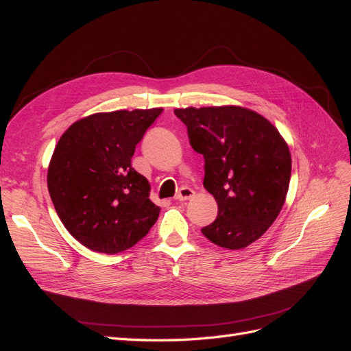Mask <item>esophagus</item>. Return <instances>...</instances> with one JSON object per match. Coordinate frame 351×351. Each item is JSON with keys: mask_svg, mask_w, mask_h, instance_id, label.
Wrapping results in <instances>:
<instances>
[{"mask_svg": "<svg viewBox=\"0 0 351 351\" xmlns=\"http://www.w3.org/2000/svg\"><path fill=\"white\" fill-rule=\"evenodd\" d=\"M193 196H195V190H193V189H190V187H182V189L178 190V193H177L176 199L180 200V202H184V200L192 199Z\"/></svg>", "mask_w": 351, "mask_h": 351, "instance_id": "obj_1", "label": "esophagus"}]
</instances>
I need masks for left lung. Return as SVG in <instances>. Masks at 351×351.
Returning a JSON list of instances; mask_svg holds the SVG:
<instances>
[{"instance_id":"8db88e82","label":"left lung","mask_w":351,"mask_h":351,"mask_svg":"<svg viewBox=\"0 0 351 351\" xmlns=\"http://www.w3.org/2000/svg\"><path fill=\"white\" fill-rule=\"evenodd\" d=\"M174 114L205 158L204 187L218 205L217 219L202 234L219 247H247L282 209L291 176L289 145L269 120L239 105L176 108Z\"/></svg>"}]
</instances>
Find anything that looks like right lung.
Listing matches in <instances>:
<instances>
[{
    "mask_svg": "<svg viewBox=\"0 0 351 351\" xmlns=\"http://www.w3.org/2000/svg\"><path fill=\"white\" fill-rule=\"evenodd\" d=\"M162 108L97 112L62 133L48 167V192L62 224L84 247L114 254L155 224L151 184L132 167L136 145Z\"/></svg>",
    "mask_w": 351,
    "mask_h": 351,
    "instance_id": "obj_1",
    "label": "right lung"
}]
</instances>
